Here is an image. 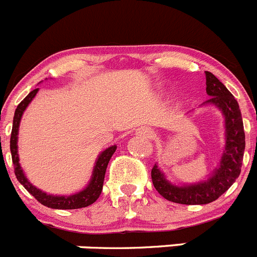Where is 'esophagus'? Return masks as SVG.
<instances>
[{"label": "esophagus", "instance_id": "34e87169", "mask_svg": "<svg viewBox=\"0 0 257 257\" xmlns=\"http://www.w3.org/2000/svg\"><path fill=\"white\" fill-rule=\"evenodd\" d=\"M143 135L151 136V135H152V131L148 130V128H144V130H143Z\"/></svg>", "mask_w": 257, "mask_h": 257}]
</instances>
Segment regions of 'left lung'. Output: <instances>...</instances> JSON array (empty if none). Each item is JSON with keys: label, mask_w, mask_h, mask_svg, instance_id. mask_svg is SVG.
<instances>
[{"label": "left lung", "mask_w": 257, "mask_h": 257, "mask_svg": "<svg viewBox=\"0 0 257 257\" xmlns=\"http://www.w3.org/2000/svg\"><path fill=\"white\" fill-rule=\"evenodd\" d=\"M205 73L206 91L211 96L206 103L216 105L225 117V152L222 153L219 169L207 181L185 187L170 184L156 165L151 174L157 192L167 201L181 205H206L216 201L239 176L243 161L246 140L239 105L230 91L211 72Z\"/></svg>", "instance_id": "8db88e82"}]
</instances>
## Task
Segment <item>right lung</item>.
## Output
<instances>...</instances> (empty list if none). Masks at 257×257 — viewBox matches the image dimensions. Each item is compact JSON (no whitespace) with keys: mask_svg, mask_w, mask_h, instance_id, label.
<instances>
[{"mask_svg":"<svg viewBox=\"0 0 257 257\" xmlns=\"http://www.w3.org/2000/svg\"><path fill=\"white\" fill-rule=\"evenodd\" d=\"M38 88H35L33 91L29 92L24 99L22 100V103L18 105V108L15 109V114H14V122H13V130H11V138H10V151H11V158H13L14 163V172H15V176L19 180V183L22 184L23 187L26 188L32 196L35 197L41 205L47 206L50 208H56V210H74V208H82L87 207V206L92 205L99 196L101 194V190H103V183H104V176H105L106 166H108L109 161L112 158L113 153L115 152L117 147L113 145L110 148L105 149L103 153L99 156L96 161V165H95L94 174H92V178L90 184H88L86 189H83L82 192L73 194V196L69 197H58V196H50L46 193L41 192L40 189H37L36 187H33L27 178L23 174V170L19 165V157H18V130H19L20 119H22L23 112L26 110V108L28 106V104L31 103L32 99L36 96Z\"/></svg>","mask_w":257,"mask_h":257,"instance_id":"add662e5","label":"right lung"}]
</instances>
